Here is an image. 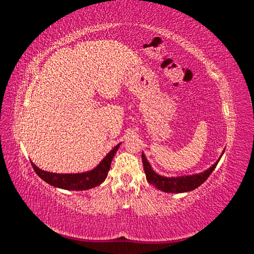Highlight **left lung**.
<instances>
[{
  "mask_svg": "<svg viewBox=\"0 0 254 254\" xmlns=\"http://www.w3.org/2000/svg\"><path fill=\"white\" fill-rule=\"evenodd\" d=\"M224 152L225 150L222 151L216 162H215L210 168H207L206 171L199 174L180 177H164L157 174L151 168V165L147 161V159H146L144 152H142V161L144 165L146 179L148 180L151 186H153L160 190L165 191V193H186V191H190L197 189L198 187H200L201 184L209 178V176L212 174V172L215 170V167L218 164L221 156L224 155Z\"/></svg>",
  "mask_w": 254,
  "mask_h": 254,
  "instance_id": "obj_1",
  "label": "left lung"
}]
</instances>
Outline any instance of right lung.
<instances>
[{
  "label": "right lung",
  "mask_w": 254,
  "mask_h": 254,
  "mask_svg": "<svg viewBox=\"0 0 254 254\" xmlns=\"http://www.w3.org/2000/svg\"><path fill=\"white\" fill-rule=\"evenodd\" d=\"M121 143H119L111 151L107 153L106 157L99 162V164L93 170L78 174H56L42 171L36 166L33 162L32 165L34 171L40 178L49 183L50 186L55 188L68 190H86L95 188L102 184L108 176V172L111 166V161L119 149Z\"/></svg>",
  "instance_id": "obj_1"
}]
</instances>
